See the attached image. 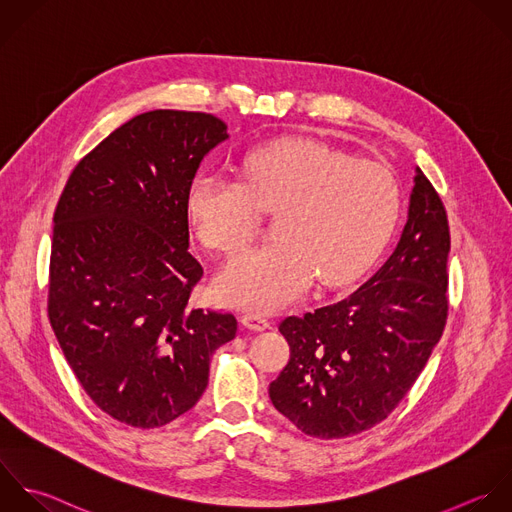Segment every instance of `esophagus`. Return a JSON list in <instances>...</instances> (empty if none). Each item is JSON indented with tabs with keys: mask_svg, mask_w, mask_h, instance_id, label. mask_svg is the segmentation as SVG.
I'll use <instances>...</instances> for the list:
<instances>
[{
	"mask_svg": "<svg viewBox=\"0 0 512 512\" xmlns=\"http://www.w3.org/2000/svg\"><path fill=\"white\" fill-rule=\"evenodd\" d=\"M241 323L245 327L253 329V331H265L271 325V321L265 315H261V313H243L241 315Z\"/></svg>",
	"mask_w": 512,
	"mask_h": 512,
	"instance_id": "1",
	"label": "esophagus"
}]
</instances>
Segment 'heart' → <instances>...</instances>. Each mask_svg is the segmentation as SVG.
<instances>
[{"label":"heart","instance_id":"obj_1","mask_svg":"<svg viewBox=\"0 0 512 512\" xmlns=\"http://www.w3.org/2000/svg\"><path fill=\"white\" fill-rule=\"evenodd\" d=\"M185 207L203 245L227 255L253 237L261 213L277 215L275 241L235 255L215 283L229 305L273 311L315 277L325 287L357 279L397 225L401 187L381 163L311 139H283L245 155L239 181L199 173Z\"/></svg>","mask_w":512,"mask_h":512}]
</instances>
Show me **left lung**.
I'll use <instances>...</instances> for the list:
<instances>
[{
    "mask_svg": "<svg viewBox=\"0 0 512 512\" xmlns=\"http://www.w3.org/2000/svg\"><path fill=\"white\" fill-rule=\"evenodd\" d=\"M449 251L445 205L417 167L409 219L385 265L349 297L279 325L291 359L269 385L275 409L315 439L385 421L445 331Z\"/></svg>",
    "mask_w": 512,
    "mask_h": 512,
    "instance_id": "1",
    "label": "left lung"
}]
</instances>
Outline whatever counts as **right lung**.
<instances>
[{
  "instance_id": "1",
  "label": "right lung",
  "mask_w": 512,
  "mask_h": 512,
  "mask_svg": "<svg viewBox=\"0 0 512 512\" xmlns=\"http://www.w3.org/2000/svg\"><path fill=\"white\" fill-rule=\"evenodd\" d=\"M227 137L211 113H141L81 157L57 201L47 317L87 397L123 425L193 409L237 333L233 313L189 305L203 267L187 251V189Z\"/></svg>"
}]
</instances>
